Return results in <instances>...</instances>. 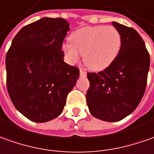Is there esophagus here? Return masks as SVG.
<instances>
[{"mask_svg":"<svg viewBox=\"0 0 154 154\" xmlns=\"http://www.w3.org/2000/svg\"><path fill=\"white\" fill-rule=\"evenodd\" d=\"M80 76L81 77H86L87 76V72H86L85 71H83V70H80Z\"/></svg>","mask_w":154,"mask_h":154,"instance_id":"esophagus-1","label":"esophagus"}]
</instances>
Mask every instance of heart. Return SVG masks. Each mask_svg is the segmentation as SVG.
<instances>
[{"label":"heart","mask_w":154,"mask_h":154,"mask_svg":"<svg viewBox=\"0 0 154 154\" xmlns=\"http://www.w3.org/2000/svg\"><path fill=\"white\" fill-rule=\"evenodd\" d=\"M70 42L63 46L69 61L77 63L83 55L86 66L98 72L116 60L121 50V35L114 26H88L74 31Z\"/></svg>","instance_id":"1"}]
</instances>
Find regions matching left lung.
I'll list each match as a JSON object with an SVG mask.
<instances>
[{
  "label": "left lung",
  "mask_w": 154,
  "mask_h": 154,
  "mask_svg": "<svg viewBox=\"0 0 154 154\" xmlns=\"http://www.w3.org/2000/svg\"><path fill=\"white\" fill-rule=\"evenodd\" d=\"M121 35L116 60L98 73L88 72L90 87L86 99L91 115L116 122L134 111L147 86L150 56L143 39L134 29L112 22Z\"/></svg>",
  "instance_id": "left-lung-1"
}]
</instances>
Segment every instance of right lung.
I'll return each instance as SVG.
<instances>
[{
    "mask_svg": "<svg viewBox=\"0 0 154 154\" xmlns=\"http://www.w3.org/2000/svg\"><path fill=\"white\" fill-rule=\"evenodd\" d=\"M66 20L43 17L17 33L6 56L7 88L16 109L34 122L60 116L79 69L64 62Z\"/></svg>",
    "mask_w": 154,
    "mask_h": 154,
    "instance_id": "obj_1",
    "label": "right lung"
}]
</instances>
